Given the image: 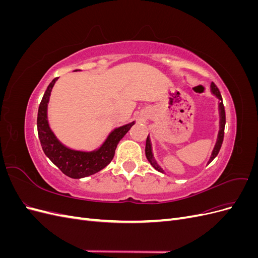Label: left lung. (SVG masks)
I'll return each mask as SVG.
<instances>
[{
  "mask_svg": "<svg viewBox=\"0 0 258 258\" xmlns=\"http://www.w3.org/2000/svg\"><path fill=\"white\" fill-rule=\"evenodd\" d=\"M211 93L214 97H216L218 99V115H220V129H218V134H217V138H216V142L215 145L213 147V151L211 153L210 156V159L208 161V163H210L212 161L220 152L221 150V146L223 143V139H224V129H225V123H226V117H225V108H224V104H223V99L221 96V92L220 90L217 89L216 86L214 85V83H211ZM145 155H146V158L148 160V162L151 163V165L161 173H166L163 169L159 166V163L157 162V160L155 159L154 157V154H153V146H152V142H151V138L150 135L147 136L146 139V144H145Z\"/></svg>",
  "mask_w": 258,
  "mask_h": 258,
  "instance_id": "obj_1",
  "label": "left lung"
}]
</instances>
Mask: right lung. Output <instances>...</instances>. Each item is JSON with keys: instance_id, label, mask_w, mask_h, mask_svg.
<instances>
[{"instance_id": "obj_1", "label": "right lung", "mask_w": 258, "mask_h": 258, "mask_svg": "<svg viewBox=\"0 0 258 258\" xmlns=\"http://www.w3.org/2000/svg\"><path fill=\"white\" fill-rule=\"evenodd\" d=\"M57 81L58 77L53 79L48 85L38 107L37 132L42 148L53 165H56L69 177L82 178L92 175L104 169L112 161L117 144L136 123V120L114 128L103 143L96 150H75L67 146L54 135L48 121V103Z\"/></svg>"}]
</instances>
